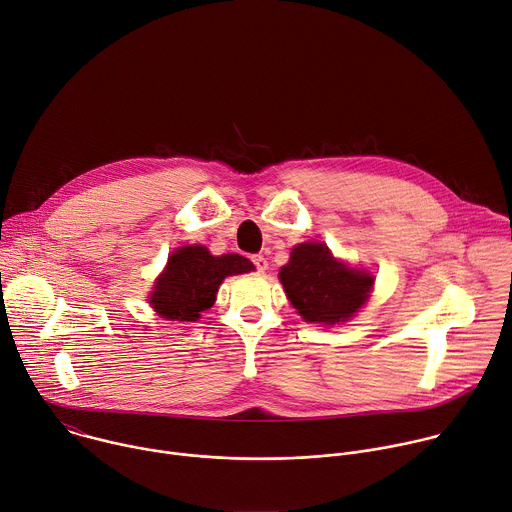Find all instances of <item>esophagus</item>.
I'll use <instances>...</instances> for the list:
<instances>
[{
	"label": "esophagus",
	"instance_id": "34e87169",
	"mask_svg": "<svg viewBox=\"0 0 512 512\" xmlns=\"http://www.w3.org/2000/svg\"><path fill=\"white\" fill-rule=\"evenodd\" d=\"M251 261H253V265H255L257 271H265V269H267V259H265L263 255H253Z\"/></svg>",
	"mask_w": 512,
	"mask_h": 512
}]
</instances>
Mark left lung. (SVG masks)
I'll return each instance as SVG.
<instances>
[{"label":"left lung","mask_w":512,"mask_h":512,"mask_svg":"<svg viewBox=\"0 0 512 512\" xmlns=\"http://www.w3.org/2000/svg\"><path fill=\"white\" fill-rule=\"evenodd\" d=\"M279 279L306 322H346L369 300L373 277L336 261L324 243H302L291 251Z\"/></svg>","instance_id":"8db88e82"}]
</instances>
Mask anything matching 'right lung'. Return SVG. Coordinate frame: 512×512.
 Masks as SVG:
<instances>
[{
  "instance_id": "add662e5",
  "label": "right lung",
  "mask_w": 512,
  "mask_h": 512,
  "mask_svg": "<svg viewBox=\"0 0 512 512\" xmlns=\"http://www.w3.org/2000/svg\"><path fill=\"white\" fill-rule=\"evenodd\" d=\"M253 271V263L229 253L214 257L202 245L178 249L158 277L150 304L166 320L194 322L214 304L218 285L227 275Z\"/></svg>"
}]
</instances>
